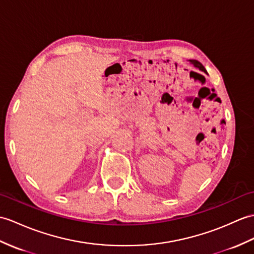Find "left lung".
I'll return each instance as SVG.
<instances>
[{
  "label": "left lung",
  "instance_id": "left-lung-1",
  "mask_svg": "<svg viewBox=\"0 0 254 254\" xmlns=\"http://www.w3.org/2000/svg\"><path fill=\"white\" fill-rule=\"evenodd\" d=\"M190 63L193 64V66L194 67H196V68H198V69H200V70H201V71H203V72H207V71H205V69H204V67L202 66V64H200L199 62H197V61H190Z\"/></svg>",
  "mask_w": 254,
  "mask_h": 254
}]
</instances>
